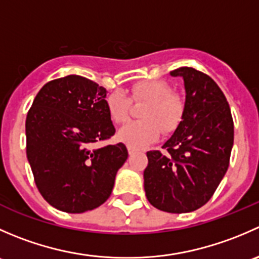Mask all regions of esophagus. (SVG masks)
Listing matches in <instances>:
<instances>
[{"mask_svg": "<svg viewBox=\"0 0 259 259\" xmlns=\"http://www.w3.org/2000/svg\"><path fill=\"white\" fill-rule=\"evenodd\" d=\"M127 153H129V155H134V154L138 153V149L132 148V146H127Z\"/></svg>", "mask_w": 259, "mask_h": 259, "instance_id": "esophagus-1", "label": "esophagus"}]
</instances>
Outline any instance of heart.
Masks as SVG:
<instances>
[{
	"mask_svg": "<svg viewBox=\"0 0 259 259\" xmlns=\"http://www.w3.org/2000/svg\"><path fill=\"white\" fill-rule=\"evenodd\" d=\"M133 101H148L142 109L144 120L130 121L120 127L117 138L127 146L140 149L159 139L163 130L170 134L178 127L184 111V101L171 94L170 85L160 80L139 81L130 88V98L116 90L106 99L109 115L115 122L126 121Z\"/></svg>",
	"mask_w": 259,
	"mask_h": 259,
	"instance_id": "b5f03b06",
	"label": "heart"
}]
</instances>
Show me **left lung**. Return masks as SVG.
<instances>
[{"instance_id":"1","label":"left lung","mask_w":259,"mask_h":259,"mask_svg":"<svg viewBox=\"0 0 259 259\" xmlns=\"http://www.w3.org/2000/svg\"><path fill=\"white\" fill-rule=\"evenodd\" d=\"M171 76L184 80L182 121L159 150L148 151L144 170L146 198L168 213L203 207L229 166L234 126L231 109L215 81L193 67H179Z\"/></svg>"}]
</instances>
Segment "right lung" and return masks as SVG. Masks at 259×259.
Returning <instances> with one entry per match:
<instances>
[{
  "label": "right lung",
  "mask_w": 259,
  "mask_h": 259,
  "mask_svg": "<svg viewBox=\"0 0 259 259\" xmlns=\"http://www.w3.org/2000/svg\"><path fill=\"white\" fill-rule=\"evenodd\" d=\"M106 89L69 75L42 86L26 117V154L44 199L66 213L100 207L127 159L122 143L95 148L115 127Z\"/></svg>",
  "instance_id": "obj_1"
}]
</instances>
